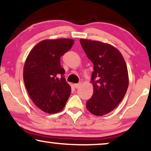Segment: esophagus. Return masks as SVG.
<instances>
[{
  "label": "esophagus",
  "instance_id": "1",
  "mask_svg": "<svg viewBox=\"0 0 151 151\" xmlns=\"http://www.w3.org/2000/svg\"><path fill=\"white\" fill-rule=\"evenodd\" d=\"M81 83H74V87L75 88H79V86H81Z\"/></svg>",
  "mask_w": 151,
  "mask_h": 151
}]
</instances>
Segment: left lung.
Segmentation results:
<instances>
[{"label":"left lung","mask_w":151,"mask_h":151,"mask_svg":"<svg viewBox=\"0 0 151 151\" xmlns=\"http://www.w3.org/2000/svg\"><path fill=\"white\" fill-rule=\"evenodd\" d=\"M81 46L93 64L92 97L86 108L96 116H103L115 109L124 97L129 86L127 64L119 50L99 41L81 39Z\"/></svg>","instance_id":"8db88e82"}]
</instances>
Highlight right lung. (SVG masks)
<instances>
[{"instance_id": "obj_1", "label": "right lung", "mask_w": 151, "mask_h": 151, "mask_svg": "<svg viewBox=\"0 0 151 151\" xmlns=\"http://www.w3.org/2000/svg\"><path fill=\"white\" fill-rule=\"evenodd\" d=\"M74 43L71 39L43 40L31 50L25 61L23 78L29 95L47 113L61 111L70 96L71 86L63 77L65 71L60 57Z\"/></svg>"}]
</instances>
